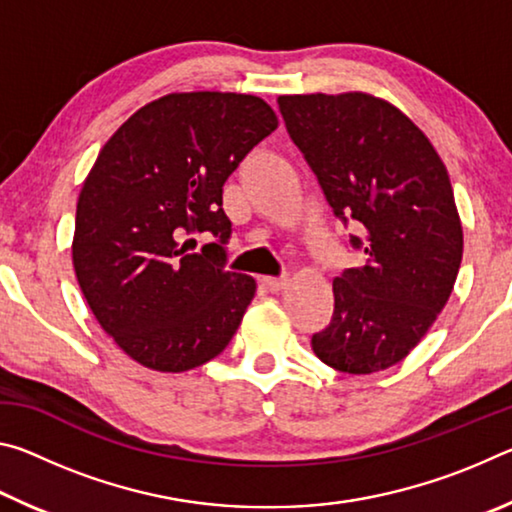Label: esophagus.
<instances>
[{"instance_id":"34e87169","label":"esophagus","mask_w":512,"mask_h":512,"mask_svg":"<svg viewBox=\"0 0 512 512\" xmlns=\"http://www.w3.org/2000/svg\"><path fill=\"white\" fill-rule=\"evenodd\" d=\"M264 287L271 291V293H277V291H282L284 287H287L289 284V280L287 277H264Z\"/></svg>"}]
</instances>
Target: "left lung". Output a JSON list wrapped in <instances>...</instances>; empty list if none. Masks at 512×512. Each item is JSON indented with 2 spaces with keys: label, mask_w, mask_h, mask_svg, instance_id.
Returning a JSON list of instances; mask_svg holds the SVG:
<instances>
[{
  "label": "left lung",
  "mask_w": 512,
  "mask_h": 512,
  "mask_svg": "<svg viewBox=\"0 0 512 512\" xmlns=\"http://www.w3.org/2000/svg\"><path fill=\"white\" fill-rule=\"evenodd\" d=\"M277 106L334 214L359 221L366 262L334 277V316L311 336L348 375L400 363L452 296L463 225L447 167L400 108L368 92L282 94Z\"/></svg>",
  "instance_id": "obj_1"
}]
</instances>
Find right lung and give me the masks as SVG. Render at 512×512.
<instances>
[{
	"instance_id": "obj_1",
	"label": "right lung",
	"mask_w": 512,
	"mask_h": 512,
	"mask_svg": "<svg viewBox=\"0 0 512 512\" xmlns=\"http://www.w3.org/2000/svg\"><path fill=\"white\" fill-rule=\"evenodd\" d=\"M275 128L255 94L171 92L99 151L76 203L72 264L101 329L140 366L192 370L235 336L257 282L223 271V183ZM189 231L220 244L187 254Z\"/></svg>"
}]
</instances>
